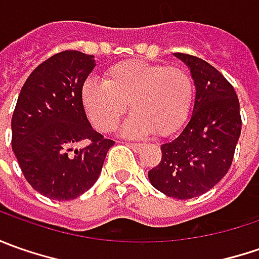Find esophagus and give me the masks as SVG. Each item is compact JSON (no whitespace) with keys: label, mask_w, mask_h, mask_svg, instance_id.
Wrapping results in <instances>:
<instances>
[{"label":"esophagus","mask_w":259,"mask_h":259,"mask_svg":"<svg viewBox=\"0 0 259 259\" xmlns=\"http://www.w3.org/2000/svg\"><path fill=\"white\" fill-rule=\"evenodd\" d=\"M125 144L128 145V147H131V148H134V150H137V148H140L143 144H140V143H125Z\"/></svg>","instance_id":"obj_1"}]
</instances>
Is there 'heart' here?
<instances>
[{
    "mask_svg": "<svg viewBox=\"0 0 259 259\" xmlns=\"http://www.w3.org/2000/svg\"><path fill=\"white\" fill-rule=\"evenodd\" d=\"M193 91V79L183 67L130 60L111 66L104 82L88 79L82 104L102 133L112 131L130 106L133 114L125 121L124 133L167 135L187 118Z\"/></svg>",
    "mask_w": 259,
    "mask_h": 259,
    "instance_id": "heart-1",
    "label": "heart"
}]
</instances>
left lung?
Here are the masks:
<instances>
[{"label": "left lung", "instance_id": "left-lung-1", "mask_svg": "<svg viewBox=\"0 0 259 259\" xmlns=\"http://www.w3.org/2000/svg\"><path fill=\"white\" fill-rule=\"evenodd\" d=\"M176 56L190 67L196 85L193 114L180 134L161 145V160L148 179L165 196L193 199L231 168L242 119L234 86L219 70L196 56Z\"/></svg>", "mask_w": 259, "mask_h": 259}]
</instances>
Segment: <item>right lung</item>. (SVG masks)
Segmentation results:
<instances>
[{
    "label": "right lung",
    "mask_w": 259,
    "mask_h": 259,
    "mask_svg": "<svg viewBox=\"0 0 259 259\" xmlns=\"http://www.w3.org/2000/svg\"><path fill=\"white\" fill-rule=\"evenodd\" d=\"M94 67L92 55L60 52L35 67L17 99L13 151L30 186L53 200H72L89 190L115 144L92 128L82 104ZM80 141L88 145L73 150Z\"/></svg>",
    "instance_id": "right-lung-1"
}]
</instances>
